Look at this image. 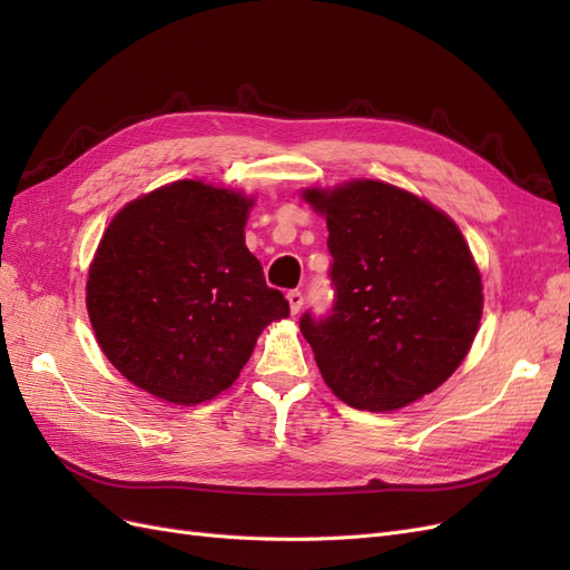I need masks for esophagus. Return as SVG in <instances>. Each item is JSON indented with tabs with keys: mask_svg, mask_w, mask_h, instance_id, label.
Returning <instances> with one entry per match:
<instances>
[{
	"mask_svg": "<svg viewBox=\"0 0 570 570\" xmlns=\"http://www.w3.org/2000/svg\"><path fill=\"white\" fill-rule=\"evenodd\" d=\"M287 302H289V312L299 314L302 306H304V295L299 289H292V292H287Z\"/></svg>",
	"mask_w": 570,
	"mask_h": 570,
	"instance_id": "34e87169",
	"label": "esophagus"
}]
</instances>
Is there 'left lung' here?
Listing matches in <instances>:
<instances>
[{
	"instance_id": "obj_1",
	"label": "left lung",
	"mask_w": 570,
	"mask_h": 570,
	"mask_svg": "<svg viewBox=\"0 0 570 570\" xmlns=\"http://www.w3.org/2000/svg\"><path fill=\"white\" fill-rule=\"evenodd\" d=\"M325 216L331 314H304L323 381L344 404L394 411L438 390L469 354L482 283L456 223L381 180L304 189Z\"/></svg>"
}]
</instances>
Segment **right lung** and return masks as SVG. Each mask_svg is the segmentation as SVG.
<instances>
[{"mask_svg":"<svg viewBox=\"0 0 570 570\" xmlns=\"http://www.w3.org/2000/svg\"><path fill=\"white\" fill-rule=\"evenodd\" d=\"M254 199L178 180L126 204L88 275L101 352L132 385L170 404L228 390L264 327L289 316L245 245Z\"/></svg>","mask_w":570,"mask_h":570,"instance_id":"obj_1","label":"right lung"}]
</instances>
